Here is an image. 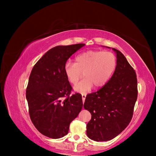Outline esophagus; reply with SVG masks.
Wrapping results in <instances>:
<instances>
[{
    "mask_svg": "<svg viewBox=\"0 0 156 156\" xmlns=\"http://www.w3.org/2000/svg\"><path fill=\"white\" fill-rule=\"evenodd\" d=\"M86 94H82V99H83V102L84 103V100H85V99H86Z\"/></svg>",
    "mask_w": 156,
    "mask_h": 156,
    "instance_id": "esophagus-1",
    "label": "esophagus"
}]
</instances>
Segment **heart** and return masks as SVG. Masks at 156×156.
Wrapping results in <instances>:
<instances>
[{
    "instance_id": "heart-1",
    "label": "heart",
    "mask_w": 156,
    "mask_h": 156,
    "mask_svg": "<svg viewBox=\"0 0 156 156\" xmlns=\"http://www.w3.org/2000/svg\"><path fill=\"white\" fill-rule=\"evenodd\" d=\"M116 66V58L111 52L87 51L75 57V63L67 62L64 73L70 83L77 84L84 73L83 80L75 86L74 90L80 93H86L93 85L100 88L108 82Z\"/></svg>"
}]
</instances>
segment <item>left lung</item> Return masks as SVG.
<instances>
[{
	"instance_id": "obj_1",
	"label": "left lung",
	"mask_w": 156,
	"mask_h": 156,
	"mask_svg": "<svg viewBox=\"0 0 156 156\" xmlns=\"http://www.w3.org/2000/svg\"><path fill=\"white\" fill-rule=\"evenodd\" d=\"M112 49L117 56L114 73L100 90L88 94L84 103L92 115L87 136L101 142L114 139L128 126L138 94L135 71L120 51Z\"/></svg>"
}]
</instances>
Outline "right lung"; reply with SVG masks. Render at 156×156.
<instances>
[{
	"mask_svg": "<svg viewBox=\"0 0 156 156\" xmlns=\"http://www.w3.org/2000/svg\"><path fill=\"white\" fill-rule=\"evenodd\" d=\"M85 44L59 45L37 61L30 73L26 98L30 119L41 134L59 139L83 107L81 94L71 95L72 87L64 73L68 59Z\"/></svg>",
	"mask_w": 156,
	"mask_h": 156,
	"instance_id": "add662e5",
	"label": "right lung"
}]
</instances>
